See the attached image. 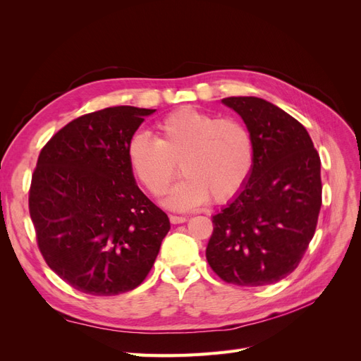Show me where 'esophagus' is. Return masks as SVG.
<instances>
[{
    "label": "esophagus",
    "mask_w": 361,
    "mask_h": 361,
    "mask_svg": "<svg viewBox=\"0 0 361 361\" xmlns=\"http://www.w3.org/2000/svg\"><path fill=\"white\" fill-rule=\"evenodd\" d=\"M169 218H170V223H171V224H180V223L187 221V218L180 216V215H170Z\"/></svg>",
    "instance_id": "obj_1"
}]
</instances>
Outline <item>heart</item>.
Here are the masks:
<instances>
[{
    "instance_id": "heart-1",
    "label": "heart",
    "mask_w": 361,
    "mask_h": 361,
    "mask_svg": "<svg viewBox=\"0 0 361 361\" xmlns=\"http://www.w3.org/2000/svg\"><path fill=\"white\" fill-rule=\"evenodd\" d=\"M155 138L137 134L129 140V167L145 190L159 197L179 164L183 178L166 199L173 209H191L207 199L227 203L243 191L253 170V137L236 118L182 106L159 120Z\"/></svg>"
}]
</instances>
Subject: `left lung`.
<instances>
[{
    "label": "left lung",
    "instance_id": "8db88e82",
    "mask_svg": "<svg viewBox=\"0 0 361 361\" xmlns=\"http://www.w3.org/2000/svg\"><path fill=\"white\" fill-rule=\"evenodd\" d=\"M253 137V170L238 197L212 216L207 264L226 283L265 286L297 269L322 204L321 159L305 128L255 96L224 97Z\"/></svg>",
    "mask_w": 361,
    "mask_h": 361
}]
</instances>
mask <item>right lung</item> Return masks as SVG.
<instances>
[{
    "instance_id": "right-lung-1",
    "label": "right lung",
    "mask_w": 361,
    "mask_h": 361,
    "mask_svg": "<svg viewBox=\"0 0 361 361\" xmlns=\"http://www.w3.org/2000/svg\"><path fill=\"white\" fill-rule=\"evenodd\" d=\"M155 110L110 106L72 120L42 147L28 209L48 267L76 290L111 297L154 267L167 214L135 185L128 143Z\"/></svg>"
}]
</instances>
